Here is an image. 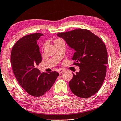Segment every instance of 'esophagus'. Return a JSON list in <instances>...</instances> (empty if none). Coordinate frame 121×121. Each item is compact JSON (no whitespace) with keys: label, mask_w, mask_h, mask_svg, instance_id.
I'll return each instance as SVG.
<instances>
[{"label":"esophagus","mask_w":121,"mask_h":121,"mask_svg":"<svg viewBox=\"0 0 121 121\" xmlns=\"http://www.w3.org/2000/svg\"><path fill=\"white\" fill-rule=\"evenodd\" d=\"M64 72V70H63V69H59L58 70V73L59 74H61V73H62L63 72Z\"/></svg>","instance_id":"1"}]
</instances>
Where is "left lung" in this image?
<instances>
[{
	"mask_svg": "<svg viewBox=\"0 0 121 121\" xmlns=\"http://www.w3.org/2000/svg\"><path fill=\"white\" fill-rule=\"evenodd\" d=\"M57 36L63 39L71 48L75 50L72 59L80 71L73 74L69 82L71 91L82 98L95 94L101 88L106 74L107 52L102 39L90 31L75 29L61 32Z\"/></svg>",
	"mask_w": 121,
	"mask_h": 121,
	"instance_id": "obj_1",
	"label": "left lung"
}]
</instances>
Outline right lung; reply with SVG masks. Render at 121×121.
I'll use <instances>...</instances> for the list:
<instances>
[{
	"label": "right lung",
	"mask_w": 121,
	"mask_h": 121,
	"mask_svg": "<svg viewBox=\"0 0 121 121\" xmlns=\"http://www.w3.org/2000/svg\"><path fill=\"white\" fill-rule=\"evenodd\" d=\"M43 35L35 33L19 39L11 53L13 71L20 85L29 95H43L53 85L59 73L56 71L41 73L36 67L42 61L37 41Z\"/></svg>",
	"instance_id": "1"
}]
</instances>
